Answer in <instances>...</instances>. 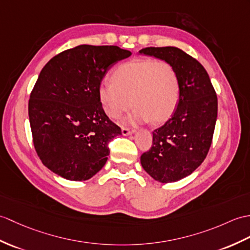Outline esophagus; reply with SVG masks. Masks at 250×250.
<instances>
[{"instance_id":"obj_1","label":"esophagus","mask_w":250,"mask_h":250,"mask_svg":"<svg viewBox=\"0 0 250 250\" xmlns=\"http://www.w3.org/2000/svg\"><path fill=\"white\" fill-rule=\"evenodd\" d=\"M121 132H123V135H129V134H132V133H134V130L129 129V127L126 126H123Z\"/></svg>"}]
</instances>
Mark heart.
<instances>
[{
  "mask_svg": "<svg viewBox=\"0 0 250 250\" xmlns=\"http://www.w3.org/2000/svg\"><path fill=\"white\" fill-rule=\"evenodd\" d=\"M180 97L176 69L168 62L133 60L115 69L112 81H102L98 98L109 118L117 119L133 103L130 120L160 124L170 117ZM132 102H130V100Z\"/></svg>",
  "mask_w": 250,
  "mask_h": 250,
  "instance_id": "b5f03b06",
  "label": "heart"
}]
</instances>
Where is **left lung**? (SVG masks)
<instances>
[{
  "instance_id": "obj_1",
  "label": "left lung",
  "mask_w": 250,
  "mask_h": 250,
  "mask_svg": "<svg viewBox=\"0 0 250 250\" xmlns=\"http://www.w3.org/2000/svg\"><path fill=\"white\" fill-rule=\"evenodd\" d=\"M139 53L168 62L180 81L178 106L155 129L152 146L141 155L145 170L162 183L189 176L207 158L217 118V96L204 66L176 46H149Z\"/></svg>"
}]
</instances>
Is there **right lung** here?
I'll return each mask as SVG.
<instances>
[{
  "label": "right lung",
  "mask_w": 250,
  "mask_h": 250,
  "mask_svg": "<svg viewBox=\"0 0 250 250\" xmlns=\"http://www.w3.org/2000/svg\"><path fill=\"white\" fill-rule=\"evenodd\" d=\"M132 53L117 45L81 44L45 63L28 101L36 153L51 171L85 181L101 170L121 129L107 117L98 86L115 62Z\"/></svg>",
  "instance_id": "1"
}]
</instances>
